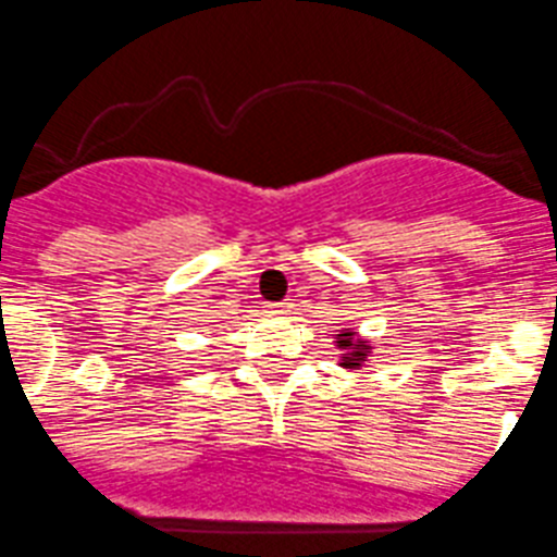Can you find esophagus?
Returning <instances> with one entry per match:
<instances>
[{"mask_svg": "<svg viewBox=\"0 0 557 557\" xmlns=\"http://www.w3.org/2000/svg\"><path fill=\"white\" fill-rule=\"evenodd\" d=\"M270 311H273V314H289V311H293V304H287V300H282V304H270Z\"/></svg>", "mask_w": 557, "mask_h": 557, "instance_id": "34e87169", "label": "esophagus"}]
</instances>
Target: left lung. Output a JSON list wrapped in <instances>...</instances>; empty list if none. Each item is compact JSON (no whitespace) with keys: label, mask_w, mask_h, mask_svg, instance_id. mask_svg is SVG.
<instances>
[{"label":"left lung","mask_w":557,"mask_h":557,"mask_svg":"<svg viewBox=\"0 0 557 557\" xmlns=\"http://www.w3.org/2000/svg\"><path fill=\"white\" fill-rule=\"evenodd\" d=\"M338 347L349 349V355H344V369H361V363L367 361V344H352V331L338 333Z\"/></svg>","instance_id":"8db88e82"}]
</instances>
